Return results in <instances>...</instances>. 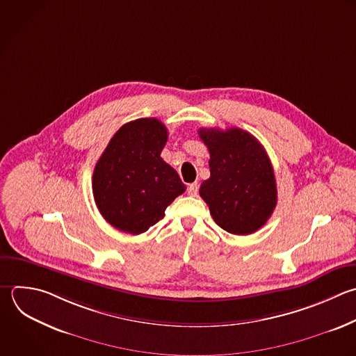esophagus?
<instances>
[{"label": "esophagus", "instance_id": "esophagus-1", "mask_svg": "<svg viewBox=\"0 0 356 356\" xmlns=\"http://www.w3.org/2000/svg\"><path fill=\"white\" fill-rule=\"evenodd\" d=\"M197 191H199V185L195 182V184H189L188 185V189H186V192H188V195L189 196H196L197 195Z\"/></svg>", "mask_w": 356, "mask_h": 356}]
</instances>
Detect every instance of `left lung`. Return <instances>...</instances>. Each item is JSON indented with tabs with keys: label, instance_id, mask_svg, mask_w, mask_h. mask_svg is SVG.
<instances>
[{
	"label": "left lung",
	"instance_id": "1",
	"mask_svg": "<svg viewBox=\"0 0 356 356\" xmlns=\"http://www.w3.org/2000/svg\"><path fill=\"white\" fill-rule=\"evenodd\" d=\"M210 153V178L199 189L217 225L229 234L249 235L261 228L277 204L271 161L249 132L200 128Z\"/></svg>",
	"mask_w": 356,
	"mask_h": 356
}]
</instances>
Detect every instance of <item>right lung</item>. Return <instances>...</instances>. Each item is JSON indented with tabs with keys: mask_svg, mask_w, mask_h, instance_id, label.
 Segmentation results:
<instances>
[{
	"mask_svg": "<svg viewBox=\"0 0 356 356\" xmlns=\"http://www.w3.org/2000/svg\"><path fill=\"white\" fill-rule=\"evenodd\" d=\"M168 139L157 118L122 125L111 138L93 172V196L114 228L139 235L159 222L167 206L186 186L161 159Z\"/></svg>",
	"mask_w": 356,
	"mask_h": 356,
	"instance_id": "obj_1",
	"label": "right lung"
}]
</instances>
